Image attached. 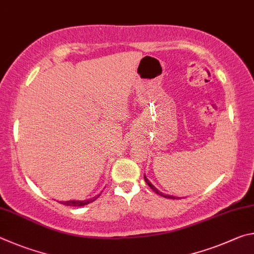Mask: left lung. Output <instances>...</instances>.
<instances>
[{
    "instance_id": "1",
    "label": "left lung",
    "mask_w": 254,
    "mask_h": 254,
    "mask_svg": "<svg viewBox=\"0 0 254 254\" xmlns=\"http://www.w3.org/2000/svg\"><path fill=\"white\" fill-rule=\"evenodd\" d=\"M144 179H145V182H146V183H147L148 184V186H149V188L150 189H152L153 190H154V192L155 193H156V194H158V195H162V196L163 197H167V198H177V197H175V196H172V195H165V194H163L162 192H159V190L156 189V188H155V186L152 184V183H150V182L147 180V177H146V176H144Z\"/></svg>"
}]
</instances>
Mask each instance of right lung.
Segmentation results:
<instances>
[{"instance_id": "obj_1", "label": "right lung", "mask_w": 254, "mask_h": 254, "mask_svg": "<svg viewBox=\"0 0 254 254\" xmlns=\"http://www.w3.org/2000/svg\"><path fill=\"white\" fill-rule=\"evenodd\" d=\"M99 196H100V194L97 195V196H95V197L90 198V199H86V201H66V202H60V203L64 204V205H68V206H83V205H87V204H89V203H92Z\"/></svg>"}]
</instances>
